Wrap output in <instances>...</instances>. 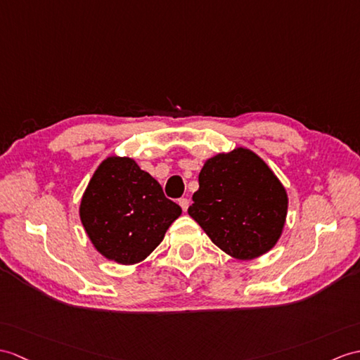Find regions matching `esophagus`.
<instances>
[{
  "instance_id": "1",
  "label": "esophagus",
  "mask_w": 360,
  "mask_h": 360,
  "mask_svg": "<svg viewBox=\"0 0 360 360\" xmlns=\"http://www.w3.org/2000/svg\"><path fill=\"white\" fill-rule=\"evenodd\" d=\"M179 205L182 208V212H187V208L190 205V200L187 198H182V199H179Z\"/></svg>"
}]
</instances>
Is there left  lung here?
Instances as JSON below:
<instances>
[{"instance_id":"left-lung-1","label":"left lung","mask_w":360,"mask_h":360,"mask_svg":"<svg viewBox=\"0 0 360 360\" xmlns=\"http://www.w3.org/2000/svg\"><path fill=\"white\" fill-rule=\"evenodd\" d=\"M288 195L261 156L236 147L205 160L188 214L224 253L252 261L278 244Z\"/></svg>"}]
</instances>
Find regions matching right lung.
Segmentation results:
<instances>
[{"instance_id":"add662e5","label":"right lung","mask_w":360,"mask_h":360,"mask_svg":"<svg viewBox=\"0 0 360 360\" xmlns=\"http://www.w3.org/2000/svg\"><path fill=\"white\" fill-rule=\"evenodd\" d=\"M152 174L130 156H107L82 193L79 219L95 250L108 261L135 265L161 244L181 216Z\"/></svg>"}]
</instances>
